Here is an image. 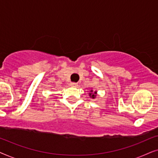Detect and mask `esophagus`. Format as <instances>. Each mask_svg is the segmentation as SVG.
<instances>
[{"instance_id": "34e87169", "label": "esophagus", "mask_w": 158, "mask_h": 158, "mask_svg": "<svg viewBox=\"0 0 158 158\" xmlns=\"http://www.w3.org/2000/svg\"><path fill=\"white\" fill-rule=\"evenodd\" d=\"M70 86H72V87H76V86H77V83H70Z\"/></svg>"}]
</instances>
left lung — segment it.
Segmentation results:
<instances>
[{"label": "left lung", "mask_w": 158, "mask_h": 158, "mask_svg": "<svg viewBox=\"0 0 158 158\" xmlns=\"http://www.w3.org/2000/svg\"><path fill=\"white\" fill-rule=\"evenodd\" d=\"M90 92V93L89 94V96H90V98H96V94H97V91H94V90H91Z\"/></svg>", "instance_id": "8db88e82"}]
</instances>
